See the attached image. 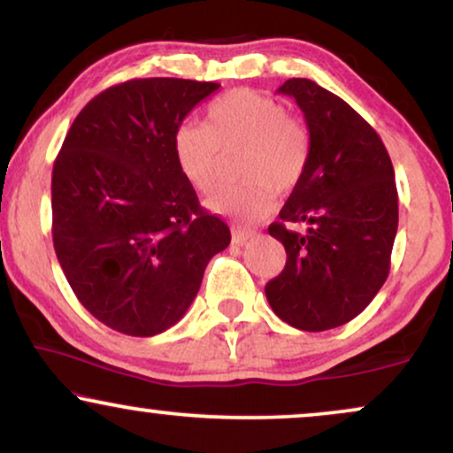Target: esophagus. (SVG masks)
<instances>
[{
    "label": "esophagus",
    "mask_w": 453,
    "mask_h": 453,
    "mask_svg": "<svg viewBox=\"0 0 453 453\" xmlns=\"http://www.w3.org/2000/svg\"><path fill=\"white\" fill-rule=\"evenodd\" d=\"M256 231H251V228H233V243L234 245H243L247 241L256 237Z\"/></svg>",
    "instance_id": "obj_1"
}]
</instances>
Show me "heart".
I'll use <instances>...</instances> for the list:
<instances>
[{
	"mask_svg": "<svg viewBox=\"0 0 453 453\" xmlns=\"http://www.w3.org/2000/svg\"><path fill=\"white\" fill-rule=\"evenodd\" d=\"M243 150L239 179L247 185L220 189L206 200L216 214L257 220L272 210V191L290 194L309 165V132L280 101L250 88H234L208 104L203 126L183 123L173 134V157L191 188L210 191L222 154Z\"/></svg>",
	"mask_w": 453,
	"mask_h": 453,
	"instance_id": "1",
	"label": "heart"
}]
</instances>
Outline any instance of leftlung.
<instances>
[{"label":"left lung","mask_w":453,"mask_h":453,"mask_svg":"<svg viewBox=\"0 0 453 453\" xmlns=\"http://www.w3.org/2000/svg\"><path fill=\"white\" fill-rule=\"evenodd\" d=\"M278 92L293 96L309 129V165L268 226L287 265L265 284L278 318L305 332L355 319L389 274L398 231L394 166L373 127L342 98L307 78ZM305 224L307 232L289 228Z\"/></svg>","instance_id":"obj_1"}]
</instances>
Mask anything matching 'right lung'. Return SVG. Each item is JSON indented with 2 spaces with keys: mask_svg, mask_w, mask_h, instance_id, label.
Here are the masks:
<instances>
[{
  "mask_svg": "<svg viewBox=\"0 0 453 453\" xmlns=\"http://www.w3.org/2000/svg\"><path fill=\"white\" fill-rule=\"evenodd\" d=\"M219 88L181 78L111 86L80 111L55 158V253L78 301L111 330L148 338L175 326L231 243L173 157L175 129Z\"/></svg>",
  "mask_w": 453,
  "mask_h": 453,
  "instance_id": "add662e5",
  "label": "right lung"
}]
</instances>
